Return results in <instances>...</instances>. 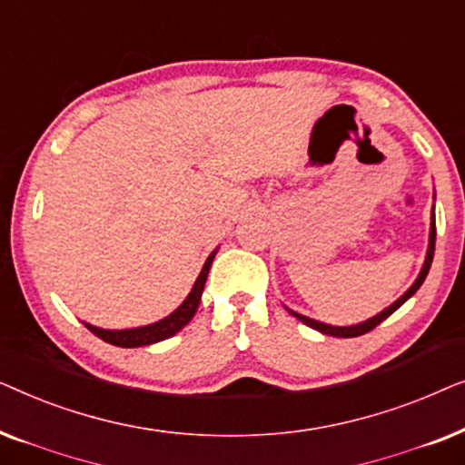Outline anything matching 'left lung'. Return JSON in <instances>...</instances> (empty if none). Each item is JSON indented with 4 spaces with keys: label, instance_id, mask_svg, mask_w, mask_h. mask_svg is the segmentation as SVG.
<instances>
[{
    "label": "left lung",
    "instance_id": "left-lung-1",
    "mask_svg": "<svg viewBox=\"0 0 465 465\" xmlns=\"http://www.w3.org/2000/svg\"><path fill=\"white\" fill-rule=\"evenodd\" d=\"M434 245H436V220L431 218V232H430V247H428V258H425V264H423V269H421V272H419V277H417V282L411 285L409 288V292H406L404 296H400L396 302L391 304V307H387L383 313H379V315H374L372 320H368V322H364V323H358V326H349V328H336V326H328V323H322V322H315V320H311V317H304V315H298V313H294V311H290L292 315L296 317V320H301L302 323H307L309 328H313V330H320V332H323V334H328V336H341V339H353V336H361V334H366V332H371V330H374L379 326L381 322H385L387 317H390L393 311H398L400 307H402V304L409 301V298L415 294V292L421 288V283L425 282V277H428V272H430V266H431V260H434Z\"/></svg>",
    "mask_w": 465,
    "mask_h": 465
}]
</instances>
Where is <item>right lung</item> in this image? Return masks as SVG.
Segmentation results:
<instances>
[{"label": "right lung", "mask_w": 465, "mask_h": 465, "mask_svg": "<svg viewBox=\"0 0 465 465\" xmlns=\"http://www.w3.org/2000/svg\"><path fill=\"white\" fill-rule=\"evenodd\" d=\"M213 256L215 252L207 258L199 279L194 282L193 292L186 296V301H183L169 317H164V320L150 323V326H143V328H133V330H101V328L91 326V323H84V326L91 330L94 336H99L101 341L110 342V345H116V347H143V345H152V342L169 339V336L180 332V330L193 320L196 309H199L201 294H203V288H205L209 266L213 262Z\"/></svg>", "instance_id": "1"}]
</instances>
